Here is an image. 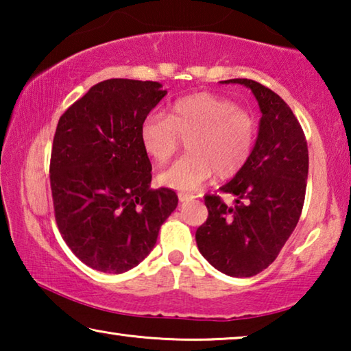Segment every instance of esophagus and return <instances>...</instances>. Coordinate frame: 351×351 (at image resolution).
Instances as JSON below:
<instances>
[{
    "mask_svg": "<svg viewBox=\"0 0 351 351\" xmlns=\"http://www.w3.org/2000/svg\"><path fill=\"white\" fill-rule=\"evenodd\" d=\"M195 197L193 195H190V193H178V199L181 201V203H187V201H192Z\"/></svg>",
    "mask_w": 351,
    "mask_h": 351,
    "instance_id": "esophagus-1",
    "label": "esophagus"
}]
</instances>
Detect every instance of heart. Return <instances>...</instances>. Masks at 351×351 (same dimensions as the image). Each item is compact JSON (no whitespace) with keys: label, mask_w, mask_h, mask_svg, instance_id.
Here are the masks:
<instances>
[{"label":"heart","mask_w":351,"mask_h":351,"mask_svg":"<svg viewBox=\"0 0 351 351\" xmlns=\"http://www.w3.org/2000/svg\"><path fill=\"white\" fill-rule=\"evenodd\" d=\"M180 136H189V154L162 170L158 182L180 192H192L213 173L226 180L245 167L254 150L257 125L230 100L199 93L176 100L167 116L150 112L139 128L141 145L156 164L173 156Z\"/></svg>","instance_id":"obj_1"}]
</instances>
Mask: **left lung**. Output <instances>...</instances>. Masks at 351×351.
Instances as JSON below:
<instances>
[{
    "label": "left lung",
    "instance_id": "obj_1",
    "mask_svg": "<svg viewBox=\"0 0 351 351\" xmlns=\"http://www.w3.org/2000/svg\"><path fill=\"white\" fill-rule=\"evenodd\" d=\"M249 88L261 117L249 161L219 189L234 206L207 195L209 217L197 230V245L213 268L230 277H252L277 258L299 223L308 180L305 134L285 100L258 82L230 79Z\"/></svg>",
    "mask_w": 351,
    "mask_h": 351
}]
</instances>
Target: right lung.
Returning <instances> with one entry per match:
<instances>
[{
    "instance_id": "right-lung-1",
    "label": "right lung",
    "mask_w": 351,
    "mask_h": 351,
    "mask_svg": "<svg viewBox=\"0 0 351 351\" xmlns=\"http://www.w3.org/2000/svg\"><path fill=\"white\" fill-rule=\"evenodd\" d=\"M159 82L110 79L63 112L51 153L56 221L68 247L90 268L122 274L156 245L176 209L171 189H150L141 145L145 116L165 97Z\"/></svg>"
}]
</instances>
